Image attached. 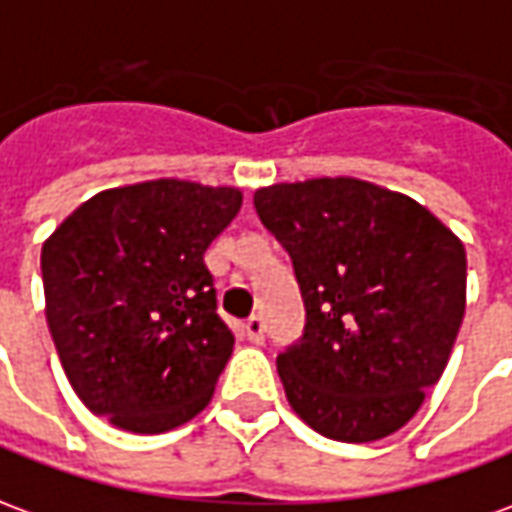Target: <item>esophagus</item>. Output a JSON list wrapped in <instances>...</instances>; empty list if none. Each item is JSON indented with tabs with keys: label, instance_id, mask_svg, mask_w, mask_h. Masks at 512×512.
I'll use <instances>...</instances> for the list:
<instances>
[{
	"label": "esophagus",
	"instance_id": "esophagus-1",
	"mask_svg": "<svg viewBox=\"0 0 512 512\" xmlns=\"http://www.w3.org/2000/svg\"><path fill=\"white\" fill-rule=\"evenodd\" d=\"M244 332H246V338H249L252 343H263V338H266V324H263V318L260 316L246 318Z\"/></svg>",
	"mask_w": 512,
	"mask_h": 512
}]
</instances>
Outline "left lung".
Here are the masks:
<instances>
[{
  "instance_id": "left-lung-1",
  "label": "left lung",
  "mask_w": 512,
  "mask_h": 512,
  "mask_svg": "<svg viewBox=\"0 0 512 512\" xmlns=\"http://www.w3.org/2000/svg\"><path fill=\"white\" fill-rule=\"evenodd\" d=\"M255 210L305 299V332L277 357L296 416L343 443L405 427L466 313L460 238L410 196L352 177L268 185Z\"/></svg>"
}]
</instances>
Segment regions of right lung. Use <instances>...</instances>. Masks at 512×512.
Masks as SVG:
<instances>
[{"instance_id":"right-lung-1","label":"right lung","mask_w":512,"mask_h":512,"mask_svg":"<svg viewBox=\"0 0 512 512\" xmlns=\"http://www.w3.org/2000/svg\"><path fill=\"white\" fill-rule=\"evenodd\" d=\"M241 202L238 188L138 182L91 196L46 238V321L94 416L157 435L205 410L235 346L205 252Z\"/></svg>"}]
</instances>
